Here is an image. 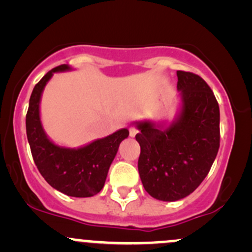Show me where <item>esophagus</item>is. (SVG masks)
<instances>
[{"instance_id": "esophagus-1", "label": "esophagus", "mask_w": 252, "mask_h": 252, "mask_svg": "<svg viewBox=\"0 0 252 252\" xmlns=\"http://www.w3.org/2000/svg\"><path fill=\"white\" fill-rule=\"evenodd\" d=\"M137 132H138V130L136 129L134 126H130V128H129V134H130V136H131V137H134V136H135L136 134H137Z\"/></svg>"}]
</instances>
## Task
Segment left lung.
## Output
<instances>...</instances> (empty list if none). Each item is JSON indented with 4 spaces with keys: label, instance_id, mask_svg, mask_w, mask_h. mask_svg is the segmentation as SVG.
<instances>
[{
    "label": "left lung",
    "instance_id": "obj_1",
    "mask_svg": "<svg viewBox=\"0 0 252 252\" xmlns=\"http://www.w3.org/2000/svg\"><path fill=\"white\" fill-rule=\"evenodd\" d=\"M182 94L181 116L168 129L137 124L138 173L153 198L175 201L194 192L209 174L220 144L219 105L198 74L176 71Z\"/></svg>",
    "mask_w": 252,
    "mask_h": 252
}]
</instances>
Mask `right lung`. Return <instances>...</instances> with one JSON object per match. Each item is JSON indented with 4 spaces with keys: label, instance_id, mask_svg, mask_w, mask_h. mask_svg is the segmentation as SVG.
<instances>
[{
    "label": "right lung",
    "instance_id": "1",
    "mask_svg": "<svg viewBox=\"0 0 252 252\" xmlns=\"http://www.w3.org/2000/svg\"><path fill=\"white\" fill-rule=\"evenodd\" d=\"M68 68L67 65L52 68L34 86L26 115V131L32 156L43 179L63 194L88 198L103 189L110 164L129 131L121 129L79 149L62 148L48 140L40 122V97L52 74Z\"/></svg>",
    "mask_w": 252,
    "mask_h": 252
}]
</instances>
